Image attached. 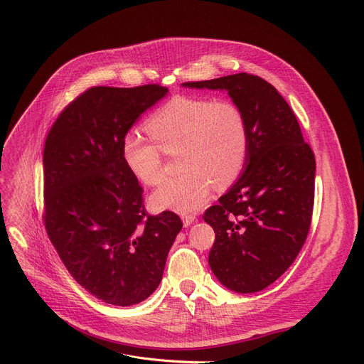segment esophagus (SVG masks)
<instances>
[{"label":"esophagus","instance_id":"esophagus-1","mask_svg":"<svg viewBox=\"0 0 364 364\" xmlns=\"http://www.w3.org/2000/svg\"><path fill=\"white\" fill-rule=\"evenodd\" d=\"M198 220V215H193V214H184L183 215V224L186 227H188L192 223H195Z\"/></svg>","mask_w":364,"mask_h":364}]
</instances>
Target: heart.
<instances>
[{
  "mask_svg": "<svg viewBox=\"0 0 364 364\" xmlns=\"http://www.w3.org/2000/svg\"><path fill=\"white\" fill-rule=\"evenodd\" d=\"M146 132L153 144L136 132L121 143L131 174L144 186L164 177L161 150L178 149L183 174L164 183L151 196L158 209L192 213L202 206L214 186H232L250 156V129L243 110L227 99L176 95L147 119Z\"/></svg>",
  "mask_w": 364,
  "mask_h": 364,
  "instance_id": "obj_1",
  "label": "heart"
}]
</instances>
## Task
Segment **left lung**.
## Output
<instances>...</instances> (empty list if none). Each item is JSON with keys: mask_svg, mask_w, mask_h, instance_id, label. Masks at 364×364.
Segmentation results:
<instances>
[{"mask_svg": "<svg viewBox=\"0 0 364 364\" xmlns=\"http://www.w3.org/2000/svg\"><path fill=\"white\" fill-rule=\"evenodd\" d=\"M184 87L225 90L246 117L250 156L243 174L203 220L215 232L208 261L217 279L239 294L262 291L289 269L307 240L314 153L288 102L259 76L242 72Z\"/></svg>", "mask_w": 364, "mask_h": 364, "instance_id": "left-lung-1", "label": "left lung"}]
</instances>
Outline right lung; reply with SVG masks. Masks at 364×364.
<instances>
[{
	"label": "right lung",
	"instance_id": "1",
	"mask_svg": "<svg viewBox=\"0 0 364 364\" xmlns=\"http://www.w3.org/2000/svg\"><path fill=\"white\" fill-rule=\"evenodd\" d=\"M166 91L91 87L60 112L46 140V230L72 277L106 304L127 307L155 292L183 227L176 213L146 211L121 151L132 124Z\"/></svg>",
	"mask_w": 364,
	"mask_h": 364
}]
</instances>
